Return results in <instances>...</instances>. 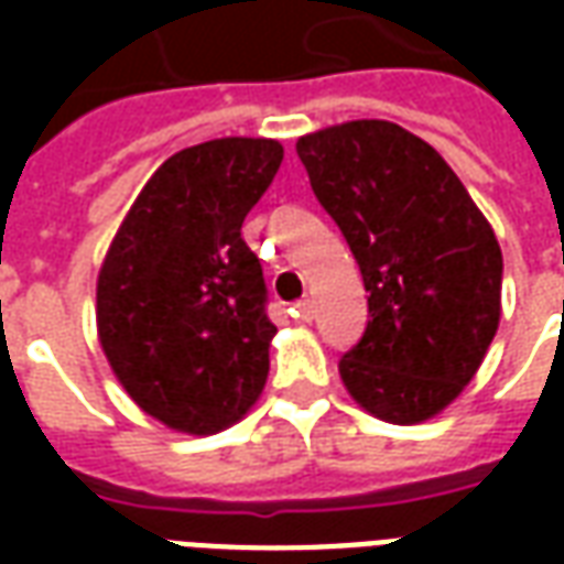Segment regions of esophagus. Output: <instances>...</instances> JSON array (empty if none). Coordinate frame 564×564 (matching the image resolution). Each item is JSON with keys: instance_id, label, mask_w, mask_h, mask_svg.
Instances as JSON below:
<instances>
[{"instance_id": "esophagus-1", "label": "esophagus", "mask_w": 564, "mask_h": 564, "mask_svg": "<svg viewBox=\"0 0 564 564\" xmlns=\"http://www.w3.org/2000/svg\"><path fill=\"white\" fill-rule=\"evenodd\" d=\"M295 317L302 319V323H311V319L317 317V305H314V299L307 295L302 302H295Z\"/></svg>"}]
</instances>
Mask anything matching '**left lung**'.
Instances as JSON below:
<instances>
[{
	"instance_id": "1",
	"label": "left lung",
	"mask_w": 564,
	"mask_h": 564,
	"mask_svg": "<svg viewBox=\"0 0 564 564\" xmlns=\"http://www.w3.org/2000/svg\"><path fill=\"white\" fill-rule=\"evenodd\" d=\"M295 153L368 293L366 335L338 362L344 387L383 423H425L459 399L496 338V232L444 156L399 123L326 127Z\"/></svg>"
}]
</instances>
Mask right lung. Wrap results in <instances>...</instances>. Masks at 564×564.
Listing matches in <instances>:
<instances>
[{"label":"right lung","instance_id":"add662e5","mask_svg":"<svg viewBox=\"0 0 564 564\" xmlns=\"http://www.w3.org/2000/svg\"><path fill=\"white\" fill-rule=\"evenodd\" d=\"M274 139L177 150L132 202L96 281L105 359L141 411L217 435L257 404L274 323L241 223L281 169Z\"/></svg>","mask_w":564,"mask_h":564}]
</instances>
